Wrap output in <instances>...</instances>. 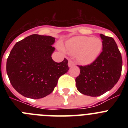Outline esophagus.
<instances>
[{
  "mask_svg": "<svg viewBox=\"0 0 128 128\" xmlns=\"http://www.w3.org/2000/svg\"><path fill=\"white\" fill-rule=\"evenodd\" d=\"M75 65V63H74V62H72V61H71V60L68 61V66H69V67H70V66H73V65Z\"/></svg>",
  "mask_w": 128,
  "mask_h": 128,
  "instance_id": "34e87169",
  "label": "esophagus"
}]
</instances>
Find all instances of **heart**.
<instances>
[{
    "label": "heart",
    "instance_id": "1",
    "mask_svg": "<svg viewBox=\"0 0 128 128\" xmlns=\"http://www.w3.org/2000/svg\"><path fill=\"white\" fill-rule=\"evenodd\" d=\"M66 51L72 56H76L77 60L82 65H89L96 60L102 48V42L99 38L92 36H77L71 38L65 44ZM59 48L65 52L61 45Z\"/></svg>",
    "mask_w": 128,
    "mask_h": 128
}]
</instances>
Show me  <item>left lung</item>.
<instances>
[{
    "label": "left lung",
    "mask_w": 128,
    "mask_h": 128,
    "mask_svg": "<svg viewBox=\"0 0 128 128\" xmlns=\"http://www.w3.org/2000/svg\"><path fill=\"white\" fill-rule=\"evenodd\" d=\"M102 51L90 65L79 66L80 74L76 78L80 93L97 97L109 91L116 84L121 75L122 60L117 45L112 37L100 34Z\"/></svg>",
    "instance_id": "8db88e82"
}]
</instances>
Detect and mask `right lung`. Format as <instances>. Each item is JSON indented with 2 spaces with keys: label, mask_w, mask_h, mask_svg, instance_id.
<instances>
[{
  "label": "right lung",
  "mask_w": 128,
  "mask_h": 128,
  "mask_svg": "<svg viewBox=\"0 0 128 128\" xmlns=\"http://www.w3.org/2000/svg\"><path fill=\"white\" fill-rule=\"evenodd\" d=\"M54 42V37L34 34L18 42L10 52L7 74L11 85L24 97L36 99L48 96L68 70L66 58L60 63L52 59Z\"/></svg>",
  "instance_id": "add662e5"
}]
</instances>
